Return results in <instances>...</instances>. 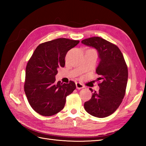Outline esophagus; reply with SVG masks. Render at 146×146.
Segmentation results:
<instances>
[{"label":"esophagus","instance_id":"esophagus-1","mask_svg":"<svg viewBox=\"0 0 146 146\" xmlns=\"http://www.w3.org/2000/svg\"><path fill=\"white\" fill-rule=\"evenodd\" d=\"M76 86L77 89H82V88H83L85 87L84 85L82 84L81 83H79V82L76 83Z\"/></svg>","mask_w":146,"mask_h":146}]
</instances>
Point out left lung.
<instances>
[{"mask_svg":"<svg viewBox=\"0 0 146 146\" xmlns=\"http://www.w3.org/2000/svg\"><path fill=\"white\" fill-rule=\"evenodd\" d=\"M82 43L97 49L100 61L96 70L100 76V89L85 102L86 111L98 118L110 115L116 111L125 94L128 69L122 52L117 46L100 37L83 39ZM93 92L92 88H90Z\"/></svg>","mask_w":146,"mask_h":146,"instance_id":"8db88e82","label":"left lung"}]
</instances>
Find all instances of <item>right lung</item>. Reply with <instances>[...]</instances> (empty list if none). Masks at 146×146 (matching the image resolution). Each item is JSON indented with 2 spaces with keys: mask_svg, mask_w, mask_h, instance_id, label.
<instances>
[{
  "mask_svg": "<svg viewBox=\"0 0 146 146\" xmlns=\"http://www.w3.org/2000/svg\"><path fill=\"white\" fill-rule=\"evenodd\" d=\"M80 41L58 38L40 44L27 62L24 92L31 107L42 116H51L63 109L66 98L76 89L74 82H56L60 67L65 65L68 51Z\"/></svg>",
  "mask_w": 146,
  "mask_h": 146,
  "instance_id": "1",
  "label": "right lung"
}]
</instances>
